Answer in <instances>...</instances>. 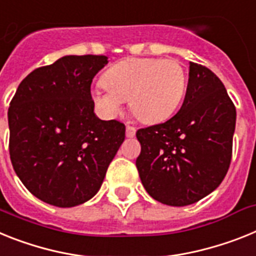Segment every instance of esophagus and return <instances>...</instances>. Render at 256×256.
Here are the masks:
<instances>
[{
    "label": "esophagus",
    "mask_w": 256,
    "mask_h": 256,
    "mask_svg": "<svg viewBox=\"0 0 256 256\" xmlns=\"http://www.w3.org/2000/svg\"><path fill=\"white\" fill-rule=\"evenodd\" d=\"M135 132H136V128H135L134 126H126V136L132 138L135 135Z\"/></svg>",
    "instance_id": "34e87169"
}]
</instances>
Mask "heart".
Segmentation results:
<instances>
[{
    "label": "heart",
    "instance_id": "obj_1",
    "mask_svg": "<svg viewBox=\"0 0 256 256\" xmlns=\"http://www.w3.org/2000/svg\"><path fill=\"white\" fill-rule=\"evenodd\" d=\"M188 76L174 59L134 58L118 62L92 90V100L106 117H114L124 100L135 118L157 124L174 114L186 96Z\"/></svg>",
    "mask_w": 256,
    "mask_h": 256
}]
</instances>
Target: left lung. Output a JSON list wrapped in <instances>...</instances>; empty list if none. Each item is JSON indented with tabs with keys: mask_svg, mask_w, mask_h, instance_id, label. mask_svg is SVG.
I'll use <instances>...</instances> for the list:
<instances>
[{
	"mask_svg": "<svg viewBox=\"0 0 256 256\" xmlns=\"http://www.w3.org/2000/svg\"><path fill=\"white\" fill-rule=\"evenodd\" d=\"M236 106L208 68L190 63L180 110L139 128L136 168L148 194L168 206L200 201L220 186L232 158Z\"/></svg>",
	"mask_w": 256,
	"mask_h": 256,
	"instance_id": "8db88e82",
	"label": "left lung"
}]
</instances>
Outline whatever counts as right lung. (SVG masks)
Segmentation results:
<instances>
[{
    "instance_id": "add662e5",
    "label": "right lung",
    "mask_w": 256,
    "mask_h": 256,
    "mask_svg": "<svg viewBox=\"0 0 256 256\" xmlns=\"http://www.w3.org/2000/svg\"><path fill=\"white\" fill-rule=\"evenodd\" d=\"M104 55H66L20 82L10 103V158L41 201L73 208L92 198L125 140V125L99 120L91 82Z\"/></svg>"
}]
</instances>
